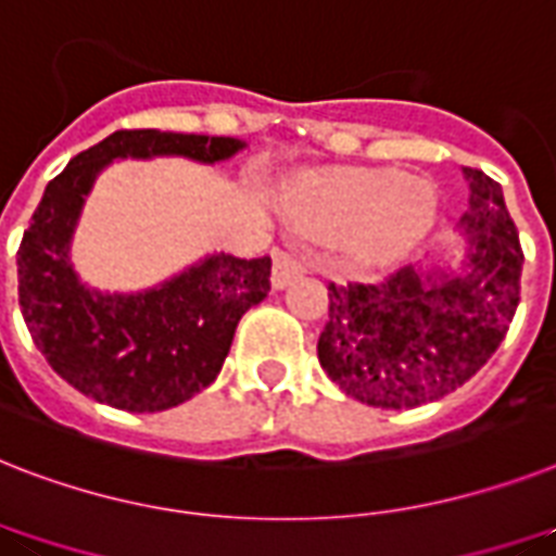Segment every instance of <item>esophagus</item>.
I'll return each mask as SVG.
<instances>
[{
	"label": "esophagus",
	"mask_w": 556,
	"mask_h": 556,
	"mask_svg": "<svg viewBox=\"0 0 556 556\" xmlns=\"http://www.w3.org/2000/svg\"><path fill=\"white\" fill-rule=\"evenodd\" d=\"M302 263L300 260H293L291 254H286V251H277L274 254V274H270V282H274V288H286L291 286L293 279L302 277Z\"/></svg>",
	"instance_id": "obj_1"
}]
</instances>
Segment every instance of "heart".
Wrapping results in <instances>:
<instances>
[{
  "mask_svg": "<svg viewBox=\"0 0 556 556\" xmlns=\"http://www.w3.org/2000/svg\"><path fill=\"white\" fill-rule=\"evenodd\" d=\"M434 191L386 170H337L314 182L296 219L319 237H350L368 263L403 254L434 223Z\"/></svg>",
  "mask_w": 556,
  "mask_h": 556,
  "instance_id": "heart-1",
  "label": "heart"
}]
</instances>
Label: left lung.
Returning a JSON list of instances; mask_svg holds the SVG:
<instances>
[{
	"mask_svg": "<svg viewBox=\"0 0 556 556\" xmlns=\"http://www.w3.org/2000/svg\"><path fill=\"white\" fill-rule=\"evenodd\" d=\"M463 254L405 265L374 286H328L323 371L374 408H417L457 391L500 349L520 302L522 248L503 188L463 168Z\"/></svg>",
	"mask_w": 556,
	"mask_h": 556,
	"instance_id": "8db88e82",
	"label": "left lung"
}]
</instances>
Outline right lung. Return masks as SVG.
<instances>
[{"label":"right lung","mask_w":556,"mask_h":556,"mask_svg":"<svg viewBox=\"0 0 556 556\" xmlns=\"http://www.w3.org/2000/svg\"><path fill=\"white\" fill-rule=\"evenodd\" d=\"M242 139L162 130H116L67 162L48 182L22 237V317L53 371L111 408L153 414L191 400L216 380L233 331L268 296L270 260L207 254L160 286L122 293L85 286L71 242L85 197L114 160H185L216 165Z\"/></svg>","instance_id":"add662e5"}]
</instances>
